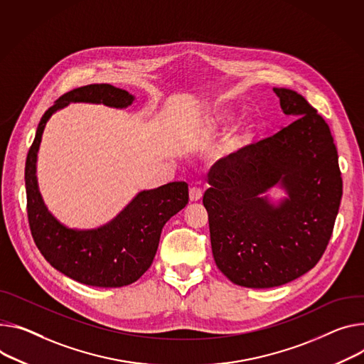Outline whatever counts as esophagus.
<instances>
[{
    "mask_svg": "<svg viewBox=\"0 0 364 364\" xmlns=\"http://www.w3.org/2000/svg\"><path fill=\"white\" fill-rule=\"evenodd\" d=\"M188 197L190 202H199L202 199V190L199 187H191L188 190Z\"/></svg>",
    "mask_w": 364,
    "mask_h": 364,
    "instance_id": "obj_1",
    "label": "esophagus"
}]
</instances>
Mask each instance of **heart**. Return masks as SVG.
<instances>
[{
	"mask_svg": "<svg viewBox=\"0 0 364 364\" xmlns=\"http://www.w3.org/2000/svg\"><path fill=\"white\" fill-rule=\"evenodd\" d=\"M234 117L232 109H219L209 119V127L212 130L223 129ZM254 136V124L248 119L238 120L232 127L229 129L226 136L223 138L220 151L223 156H230L245 148Z\"/></svg>",
	"mask_w": 364,
	"mask_h": 364,
	"instance_id": "b5f03b06",
	"label": "heart"
}]
</instances>
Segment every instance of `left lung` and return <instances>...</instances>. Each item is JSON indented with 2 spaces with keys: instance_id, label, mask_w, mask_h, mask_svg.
Masks as SVG:
<instances>
[{
  "instance_id": "obj_1",
  "label": "left lung",
  "mask_w": 364,
  "mask_h": 364,
  "mask_svg": "<svg viewBox=\"0 0 364 364\" xmlns=\"http://www.w3.org/2000/svg\"><path fill=\"white\" fill-rule=\"evenodd\" d=\"M273 91L282 112L297 119L274 136L218 161L203 196L218 269L251 289L282 286L315 267L343 196L328 124L301 94ZM274 186L285 193L276 203L268 196Z\"/></svg>"
}]
</instances>
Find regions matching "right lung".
Wrapping results in <instances>:
<instances>
[{"label": "right lung", "instance_id": "add662e5", "mask_svg": "<svg viewBox=\"0 0 364 364\" xmlns=\"http://www.w3.org/2000/svg\"><path fill=\"white\" fill-rule=\"evenodd\" d=\"M135 95L110 84H90L63 94L42 116L24 170L27 215L33 240L53 269L94 287L135 283L149 267L161 230L188 203V184L174 181L139 191L110 222L91 229L70 228L48 209L38 183V154L46 123L71 103L126 109Z\"/></svg>", "mask_w": 364, "mask_h": 364}]
</instances>
